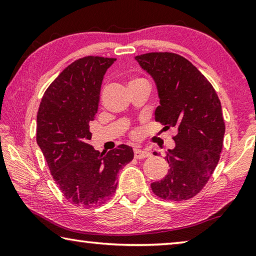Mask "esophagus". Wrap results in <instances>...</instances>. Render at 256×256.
Instances as JSON below:
<instances>
[{
  "label": "esophagus",
  "mask_w": 256,
  "mask_h": 256,
  "mask_svg": "<svg viewBox=\"0 0 256 256\" xmlns=\"http://www.w3.org/2000/svg\"><path fill=\"white\" fill-rule=\"evenodd\" d=\"M150 156H151V154L148 150L138 149V148L134 149V157H136V159H144V158L150 157Z\"/></svg>",
  "instance_id": "34e87169"
}]
</instances>
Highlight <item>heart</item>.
Returning a JSON list of instances; mask_svg holds the SVG:
<instances>
[{"mask_svg": "<svg viewBox=\"0 0 256 256\" xmlns=\"http://www.w3.org/2000/svg\"><path fill=\"white\" fill-rule=\"evenodd\" d=\"M136 80H140V79H138H138H133V80H131L130 82H132V81H136ZM138 131H133V132H132V136H133L134 138H136V136H138Z\"/></svg>", "mask_w": 256, "mask_h": 256, "instance_id": "b5f03b06", "label": "heart"}]
</instances>
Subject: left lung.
Listing matches in <instances>:
<instances>
[{
	"label": "left lung",
	"mask_w": 256,
	"mask_h": 256,
	"mask_svg": "<svg viewBox=\"0 0 256 256\" xmlns=\"http://www.w3.org/2000/svg\"><path fill=\"white\" fill-rule=\"evenodd\" d=\"M136 58L157 84L160 106L156 122L164 130H177L172 138L176 146L164 156L170 170L151 184V190L164 200H188L204 188L220 159L224 136L222 104L209 80L182 55L152 52Z\"/></svg>",
	"instance_id": "8db88e82"
}]
</instances>
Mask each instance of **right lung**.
<instances>
[{
	"mask_svg": "<svg viewBox=\"0 0 256 256\" xmlns=\"http://www.w3.org/2000/svg\"><path fill=\"white\" fill-rule=\"evenodd\" d=\"M114 60L102 56L74 60L46 89L38 110L37 144L56 185L76 206L105 203L118 188L120 170L134 157L126 144L108 152L89 144L102 78Z\"/></svg>",
	"mask_w": 256,
	"mask_h": 256,
	"instance_id": "obj_1",
	"label": "right lung"
}]
</instances>
